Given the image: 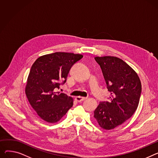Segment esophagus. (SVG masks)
<instances>
[{
  "label": "esophagus",
  "mask_w": 158,
  "mask_h": 158,
  "mask_svg": "<svg viewBox=\"0 0 158 158\" xmlns=\"http://www.w3.org/2000/svg\"><path fill=\"white\" fill-rule=\"evenodd\" d=\"M87 98H85V97H76L75 100L77 102H81L84 100H85Z\"/></svg>",
  "instance_id": "obj_1"
}]
</instances>
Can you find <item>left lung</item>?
<instances>
[{
	"label": "left lung",
	"mask_w": 158,
	"mask_h": 158,
	"mask_svg": "<svg viewBox=\"0 0 158 158\" xmlns=\"http://www.w3.org/2000/svg\"><path fill=\"white\" fill-rule=\"evenodd\" d=\"M100 65L108 91L109 102H100L94 118L104 130H110L130 119L139 106L142 85L136 72L121 59L111 56L94 58Z\"/></svg>",
	"instance_id": "1"
}]
</instances>
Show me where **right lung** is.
Returning a JSON list of instances; mask_svg holds the SVG:
<instances>
[{"mask_svg":"<svg viewBox=\"0 0 158 158\" xmlns=\"http://www.w3.org/2000/svg\"><path fill=\"white\" fill-rule=\"evenodd\" d=\"M83 56L71 52H56L38 58L31 67L25 87L28 100L44 121H59L73 106V98L56 92L66 82L73 65Z\"/></svg>","mask_w":158,"mask_h":158,"instance_id":"1","label":"right lung"}]
</instances>
